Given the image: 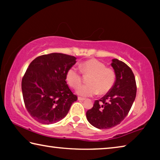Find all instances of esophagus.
<instances>
[{"label":"esophagus","instance_id":"1","mask_svg":"<svg viewBox=\"0 0 160 160\" xmlns=\"http://www.w3.org/2000/svg\"><path fill=\"white\" fill-rule=\"evenodd\" d=\"M78 100H79V101H84V100H85V98H82V97H78Z\"/></svg>","mask_w":160,"mask_h":160}]
</instances>
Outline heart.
Returning a JSON list of instances; mask_svg holds the SVG:
<instances>
[{"label":"heart","mask_w":160,"mask_h":160,"mask_svg":"<svg viewBox=\"0 0 160 160\" xmlns=\"http://www.w3.org/2000/svg\"><path fill=\"white\" fill-rule=\"evenodd\" d=\"M80 70L85 75L91 77L88 85L78 87L82 81L80 71L77 68L71 67L66 72V80L73 88H78L76 93L80 96L92 97L99 93L105 94L111 90L116 80L115 72L110 68H107L103 62L97 59H90L80 64Z\"/></svg>","instance_id":"obj_1"}]
</instances>
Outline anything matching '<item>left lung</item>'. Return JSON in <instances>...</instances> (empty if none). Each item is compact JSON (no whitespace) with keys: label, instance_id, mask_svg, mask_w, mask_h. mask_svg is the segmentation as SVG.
Here are the masks:
<instances>
[{"label":"left lung","instance_id":"1","mask_svg":"<svg viewBox=\"0 0 160 160\" xmlns=\"http://www.w3.org/2000/svg\"><path fill=\"white\" fill-rule=\"evenodd\" d=\"M116 80L113 88L86 113L91 125L109 129L120 123L128 115L136 96V82L130 67L118 59H112Z\"/></svg>","mask_w":160,"mask_h":160}]
</instances>
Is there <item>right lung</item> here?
<instances>
[{
  "label": "right lung",
  "mask_w": 160,
  "mask_h": 160,
  "mask_svg": "<svg viewBox=\"0 0 160 160\" xmlns=\"http://www.w3.org/2000/svg\"><path fill=\"white\" fill-rule=\"evenodd\" d=\"M76 63L75 56L52 53L31 62L22 80L27 110L38 122L51 124L63 119L78 97L66 82V72Z\"/></svg>",
  "instance_id": "right-lung-1"
}]
</instances>
